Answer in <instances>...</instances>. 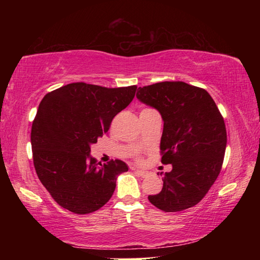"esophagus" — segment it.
<instances>
[{
  "mask_svg": "<svg viewBox=\"0 0 260 260\" xmlns=\"http://www.w3.org/2000/svg\"><path fill=\"white\" fill-rule=\"evenodd\" d=\"M135 172H136V174H138L139 177H141V178H147L148 175H149L148 171H144V170H135Z\"/></svg>",
  "mask_w": 260,
  "mask_h": 260,
  "instance_id": "esophagus-1",
  "label": "esophagus"
}]
</instances>
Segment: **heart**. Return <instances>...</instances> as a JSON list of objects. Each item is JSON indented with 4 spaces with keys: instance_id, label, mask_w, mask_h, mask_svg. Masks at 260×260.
<instances>
[{
    "instance_id": "1",
    "label": "heart",
    "mask_w": 260,
    "mask_h": 260,
    "mask_svg": "<svg viewBox=\"0 0 260 260\" xmlns=\"http://www.w3.org/2000/svg\"><path fill=\"white\" fill-rule=\"evenodd\" d=\"M144 110H146V109H144Z\"/></svg>"
}]
</instances>
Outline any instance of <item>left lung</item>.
<instances>
[{"mask_svg":"<svg viewBox=\"0 0 260 260\" xmlns=\"http://www.w3.org/2000/svg\"><path fill=\"white\" fill-rule=\"evenodd\" d=\"M136 98L160 113L161 162L172 165L160 192L148 200L165 212L191 208L206 195L221 170L227 144L221 113L208 91L182 81L139 87Z\"/></svg>","mask_w":260,"mask_h":260,"instance_id":"left-lung-1","label":"left lung"}]
</instances>
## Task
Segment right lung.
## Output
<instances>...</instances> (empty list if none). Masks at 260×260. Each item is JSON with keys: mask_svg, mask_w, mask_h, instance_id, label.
I'll return each mask as SVG.
<instances>
[{"mask_svg": "<svg viewBox=\"0 0 260 260\" xmlns=\"http://www.w3.org/2000/svg\"><path fill=\"white\" fill-rule=\"evenodd\" d=\"M136 86L105 88L69 83L48 93L35 116L30 143L37 174L61 208L91 213L111 199L122 160L102 165L90 146L109 131L117 113L133 101Z\"/></svg>", "mask_w": 260, "mask_h": 260, "instance_id": "add662e5", "label": "right lung"}]
</instances>
